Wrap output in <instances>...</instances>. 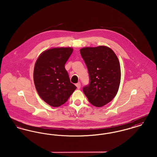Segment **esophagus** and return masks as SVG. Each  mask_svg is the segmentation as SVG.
I'll return each mask as SVG.
<instances>
[{
    "label": "esophagus",
    "instance_id": "1",
    "mask_svg": "<svg viewBox=\"0 0 157 157\" xmlns=\"http://www.w3.org/2000/svg\"><path fill=\"white\" fill-rule=\"evenodd\" d=\"M76 87H77L78 89H80V88H81V83H80V82L77 83L76 84Z\"/></svg>",
    "mask_w": 157,
    "mask_h": 157
}]
</instances>
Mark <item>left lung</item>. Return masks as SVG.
<instances>
[{
	"label": "left lung",
	"mask_w": 157,
	"mask_h": 157,
	"mask_svg": "<svg viewBox=\"0 0 157 157\" xmlns=\"http://www.w3.org/2000/svg\"><path fill=\"white\" fill-rule=\"evenodd\" d=\"M80 53L90 76V83L83 88V92L91 104L103 106L118 92L121 81L120 62L112 49L105 46L83 48Z\"/></svg>",
	"instance_id": "8db88e82"
}]
</instances>
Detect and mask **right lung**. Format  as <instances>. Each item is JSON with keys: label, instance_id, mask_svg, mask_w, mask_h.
<instances>
[{"label": "right lung", "instance_id": "1", "mask_svg": "<svg viewBox=\"0 0 157 157\" xmlns=\"http://www.w3.org/2000/svg\"><path fill=\"white\" fill-rule=\"evenodd\" d=\"M73 52L71 48H55L42 53L35 63L34 83L39 97L53 107L65 104L76 90L65 65Z\"/></svg>", "mask_w": 157, "mask_h": 157}]
</instances>
